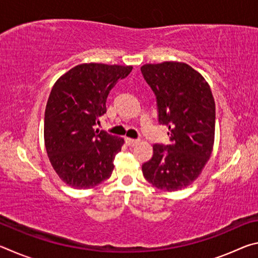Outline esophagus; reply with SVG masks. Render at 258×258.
I'll return each instance as SVG.
<instances>
[{
	"label": "esophagus",
	"instance_id": "1",
	"mask_svg": "<svg viewBox=\"0 0 258 258\" xmlns=\"http://www.w3.org/2000/svg\"><path fill=\"white\" fill-rule=\"evenodd\" d=\"M125 141H126V145L130 146V147H133V146H135V145H137V143L139 142V140H137V139H130V138H126V139H125Z\"/></svg>",
	"mask_w": 258,
	"mask_h": 258
}]
</instances>
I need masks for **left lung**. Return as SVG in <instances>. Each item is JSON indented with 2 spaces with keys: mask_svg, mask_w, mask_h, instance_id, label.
<instances>
[{
  "mask_svg": "<svg viewBox=\"0 0 258 258\" xmlns=\"http://www.w3.org/2000/svg\"><path fill=\"white\" fill-rule=\"evenodd\" d=\"M141 73L156 95L159 124L167 126L168 145L156 143L143 176L165 191L191 184L213 151L215 102L206 80L189 64L148 63Z\"/></svg>",
  "mask_w": 258,
  "mask_h": 258,
  "instance_id": "left-lung-1",
  "label": "left lung"
}]
</instances>
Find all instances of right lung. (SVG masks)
Wrapping results in <instances>:
<instances>
[{
	"instance_id": "add662e5",
	"label": "right lung",
	"mask_w": 258,
	"mask_h": 258,
	"mask_svg": "<svg viewBox=\"0 0 258 258\" xmlns=\"http://www.w3.org/2000/svg\"><path fill=\"white\" fill-rule=\"evenodd\" d=\"M132 66L83 63L55 82L44 116V141L54 171L74 189L110 177L124 140L93 128L107 112L108 94Z\"/></svg>"
}]
</instances>
